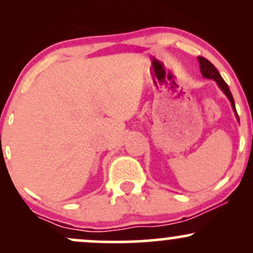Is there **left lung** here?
<instances>
[{"label":"left lung","instance_id":"8db88e82","mask_svg":"<svg viewBox=\"0 0 253 253\" xmlns=\"http://www.w3.org/2000/svg\"><path fill=\"white\" fill-rule=\"evenodd\" d=\"M199 63H200V69H201V74L203 75V77L206 78H211V80H214L215 82L217 83V85L220 86V89L222 90L223 92L226 94V96L228 97V100L231 101V104H232V108H233L234 113L237 114V110H236V104H234V100H233V96H232L231 91H229L228 89V85L226 84L225 81L222 80L221 75L219 74V71L216 70L215 66L211 64L210 60L206 59L205 57H199ZM237 118H238V114H237ZM239 119V118H238Z\"/></svg>","mask_w":253,"mask_h":253}]
</instances>
